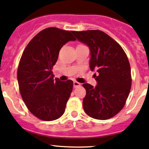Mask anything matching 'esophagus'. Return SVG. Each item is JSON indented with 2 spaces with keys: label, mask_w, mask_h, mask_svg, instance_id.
<instances>
[{
  "label": "esophagus",
  "mask_w": 149,
  "mask_h": 149,
  "mask_svg": "<svg viewBox=\"0 0 149 149\" xmlns=\"http://www.w3.org/2000/svg\"><path fill=\"white\" fill-rule=\"evenodd\" d=\"M81 86V83L77 82V81H73V87L77 88L78 86Z\"/></svg>",
  "instance_id": "obj_1"
}]
</instances>
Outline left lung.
Here are the masks:
<instances>
[{
    "instance_id": "obj_1",
    "label": "left lung",
    "mask_w": 149,
    "mask_h": 149,
    "mask_svg": "<svg viewBox=\"0 0 149 149\" xmlns=\"http://www.w3.org/2000/svg\"><path fill=\"white\" fill-rule=\"evenodd\" d=\"M76 40L89 47L90 68L96 71L97 86L84 83L86 113L96 120H107L123 108L130 94L132 78L128 58L121 46L100 30L72 31Z\"/></svg>"
}]
</instances>
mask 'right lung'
<instances>
[{
    "instance_id": "1",
    "label": "right lung",
    "mask_w": 149,
    "mask_h": 149,
    "mask_svg": "<svg viewBox=\"0 0 149 149\" xmlns=\"http://www.w3.org/2000/svg\"><path fill=\"white\" fill-rule=\"evenodd\" d=\"M75 40L69 31L49 27L35 36L22 53L17 68L19 91L31 113L40 120H55L64 113L73 83L54 78L52 68L61 47Z\"/></svg>"
}]
</instances>
